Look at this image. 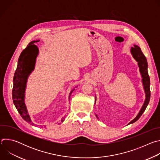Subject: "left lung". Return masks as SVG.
I'll use <instances>...</instances> for the list:
<instances>
[{"mask_svg":"<svg viewBox=\"0 0 160 160\" xmlns=\"http://www.w3.org/2000/svg\"><path fill=\"white\" fill-rule=\"evenodd\" d=\"M131 53L133 57V58L138 62V65L139 67V70L140 72L141 73L142 75V83H143V86H144V89L146 93V100L144 101V103L140 111V112H139V114L133 120H132L129 123H133L134 122H135L137 120H138L141 116L142 115V113L144 112V111H145L146 108H147L149 100H150V96H151V92H150V78H149V76L148 75V62H147V59L145 57V56L144 55V54L142 53V52L141 51V48L138 46V45H134L133 48H131ZM97 118L98 116L96 115Z\"/></svg>","mask_w":160,"mask_h":160,"instance_id":"obj_1","label":"left lung"}]
</instances>
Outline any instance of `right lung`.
<instances>
[{"label": "right lung", "mask_w": 160, "mask_h": 160, "mask_svg": "<svg viewBox=\"0 0 160 160\" xmlns=\"http://www.w3.org/2000/svg\"><path fill=\"white\" fill-rule=\"evenodd\" d=\"M38 42L39 40H33L29 43L27 47L21 53L13 78L12 92L14 104L21 117L28 123H31L32 125H35V124L32 123L25 104V90L27 78L34 69L36 58L38 54V49L37 45L34 44V43ZM73 90L74 89L71 91L69 98H70L71 94ZM64 118L65 117L62 118L61 120V122H62Z\"/></svg>", "instance_id": "1"}]
</instances>
